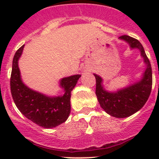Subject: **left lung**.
<instances>
[{
	"mask_svg": "<svg viewBox=\"0 0 159 159\" xmlns=\"http://www.w3.org/2000/svg\"><path fill=\"white\" fill-rule=\"evenodd\" d=\"M119 39L128 43L131 50L138 49L140 52L146 66L141 78L124 88L108 91L102 84V77L95 73L94 75L96 80L95 94L101 107L111 116L123 119L134 115L145 105L152 88V70L145 50L139 40L126 35Z\"/></svg>",
	"mask_w": 159,
	"mask_h": 159,
	"instance_id": "8db88e82",
	"label": "left lung"
}]
</instances>
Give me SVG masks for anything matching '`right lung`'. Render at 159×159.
I'll use <instances>...</instances> for the list:
<instances>
[{
	"label": "right lung",
	"instance_id": "obj_1",
	"mask_svg": "<svg viewBox=\"0 0 159 159\" xmlns=\"http://www.w3.org/2000/svg\"><path fill=\"white\" fill-rule=\"evenodd\" d=\"M25 45L15 53L12 60L10 88L12 99L22 115L40 127L53 128L67 119L71 112V92L80 75L60 79L59 86L64 90L60 95H48L29 88L22 80L18 62Z\"/></svg>",
	"mask_w": 159,
	"mask_h": 159
}]
</instances>
